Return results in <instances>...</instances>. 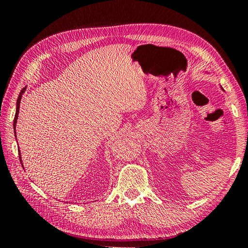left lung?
<instances>
[{
  "mask_svg": "<svg viewBox=\"0 0 248 248\" xmlns=\"http://www.w3.org/2000/svg\"><path fill=\"white\" fill-rule=\"evenodd\" d=\"M202 73H204V74H208V75L210 74V73H208V71H202ZM220 88H221V90H222V91H224V90L222 89V87H221V85H220Z\"/></svg>",
  "mask_w": 248,
  "mask_h": 248,
  "instance_id": "left-lung-1",
  "label": "left lung"
}]
</instances>
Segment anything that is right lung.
Wrapping results in <instances>:
<instances>
[{"mask_svg":"<svg viewBox=\"0 0 248 248\" xmlns=\"http://www.w3.org/2000/svg\"><path fill=\"white\" fill-rule=\"evenodd\" d=\"M27 88H24L20 91L19 95H18L17 98V103H16V114H15V118H14V124H13V127H14V133H15V137H16V124H17V119H18V114H19V106H20V101H21V97H22V94L25 93ZM18 154H19V159H20V163L21 166L24 167V165H22V160H21V154H20V151L18 150Z\"/></svg>","mask_w":248,"mask_h":248,"instance_id":"right-lung-1","label":"right lung"}]
</instances>
